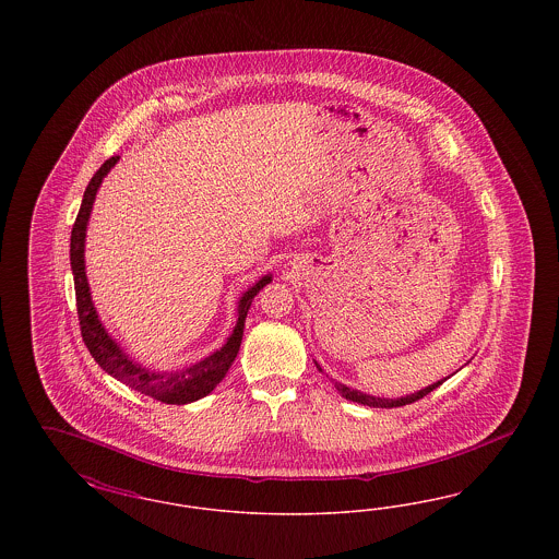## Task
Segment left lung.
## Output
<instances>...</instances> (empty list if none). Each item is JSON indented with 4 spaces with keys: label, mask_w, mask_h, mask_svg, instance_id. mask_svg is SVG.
<instances>
[{
    "label": "left lung",
    "mask_w": 559,
    "mask_h": 559,
    "mask_svg": "<svg viewBox=\"0 0 559 559\" xmlns=\"http://www.w3.org/2000/svg\"><path fill=\"white\" fill-rule=\"evenodd\" d=\"M314 365H317V369L322 372L319 362H314ZM447 379H449V377H447ZM447 379H440V381L427 385V388L415 392V394H406V396H400V399H379V396H371V394H365V392H360V390L347 388V385L340 383V381H335V388H337V392H340L344 399L349 400V402H358V404L372 406V408H396V406H404V404H411V402H417V400L424 399L429 392H433L436 388H440Z\"/></svg>",
    "instance_id": "1"
}]
</instances>
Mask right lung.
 I'll list each match as a JSON object with an SVG mask.
<instances>
[{
  "mask_svg": "<svg viewBox=\"0 0 559 559\" xmlns=\"http://www.w3.org/2000/svg\"><path fill=\"white\" fill-rule=\"evenodd\" d=\"M119 157H110L100 165V169L94 174L90 185L83 192L80 213L71 233V270H73V281H75V297H78V314H80L81 337L83 344L90 349L92 358L115 379L121 383L130 385L138 390L144 396L159 400L165 404H190L194 400L205 399L212 394L213 388L226 377L228 369L233 367L237 354H239L240 342H242V329H245V319L251 308V301L258 293L266 287L272 281V274H264L255 285H251L247 292L240 295L239 306H237V324L226 340V344L205 356L203 360L178 369V371H153L138 360L117 344L103 320L98 317L92 293H90V283L85 274V235H87V222L92 215V207L96 201V194L100 190L103 180L107 178L108 171L117 165Z\"/></svg>",
  "mask_w": 559,
  "mask_h": 559,
  "instance_id": "obj_1",
  "label": "right lung"
}]
</instances>
